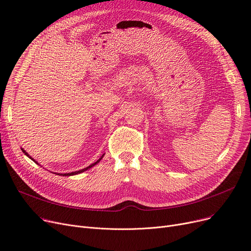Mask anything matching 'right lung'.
<instances>
[{
  "label": "right lung",
  "instance_id": "obj_1",
  "mask_svg": "<svg viewBox=\"0 0 251 251\" xmlns=\"http://www.w3.org/2000/svg\"><path fill=\"white\" fill-rule=\"evenodd\" d=\"M22 151H23V153H25V154L26 155V156H28L29 158H31V157L29 156V154H28V153H27V152H26L25 150H23V149H22ZM103 156H104V154L102 155V157H103ZM102 157H101V158H99V159H98V160H97L96 162H94V163H92L91 165L87 166V168H86V169H82V170H80V171H77V172H74V173H68V174H63V175L61 174L60 176H74V175H77V174H80V173H82V172H85V171H87L88 169H91V168H92V166H94L95 164H97V163H98V162H99V161H100V160L102 159ZM31 159H32V158H31ZM32 160H33V159H32ZM33 161H35V160H33ZM57 175H59V174H57Z\"/></svg>",
  "mask_w": 251,
  "mask_h": 251
}]
</instances>
